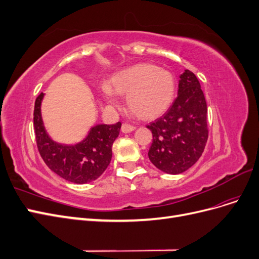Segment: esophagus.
<instances>
[{"mask_svg":"<svg viewBox=\"0 0 259 259\" xmlns=\"http://www.w3.org/2000/svg\"><path fill=\"white\" fill-rule=\"evenodd\" d=\"M136 127L134 126V125H131V124H128V123H123L122 124V127H121V131L123 132V133H131V132H133L134 131Z\"/></svg>","mask_w":259,"mask_h":259,"instance_id":"obj_1","label":"esophagus"}]
</instances>
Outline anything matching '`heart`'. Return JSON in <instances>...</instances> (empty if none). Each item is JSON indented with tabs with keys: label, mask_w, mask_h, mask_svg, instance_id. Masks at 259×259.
Returning a JSON list of instances; mask_svg holds the SVG:
<instances>
[{
	"label": "heart",
	"mask_w": 259,
	"mask_h": 259,
	"mask_svg": "<svg viewBox=\"0 0 259 259\" xmlns=\"http://www.w3.org/2000/svg\"><path fill=\"white\" fill-rule=\"evenodd\" d=\"M107 101L113 104L114 94L126 95L130 112L142 120H154L169 108L175 95V79L165 69L151 64L133 66L112 76L103 86Z\"/></svg>",
	"instance_id": "heart-1"
}]
</instances>
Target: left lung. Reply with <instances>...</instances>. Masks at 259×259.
Returning <instances> with one entry per match:
<instances>
[{"instance_id":"left-lung-1","label":"left lung","mask_w":259,"mask_h":259,"mask_svg":"<svg viewBox=\"0 0 259 259\" xmlns=\"http://www.w3.org/2000/svg\"><path fill=\"white\" fill-rule=\"evenodd\" d=\"M207 106L193 72L180 75L178 96L168 110L147 125L153 140L148 156L164 173L180 174L197 162L208 138Z\"/></svg>"}]
</instances>
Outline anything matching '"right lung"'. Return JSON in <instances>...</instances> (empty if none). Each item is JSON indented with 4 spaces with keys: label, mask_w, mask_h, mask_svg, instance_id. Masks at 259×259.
<instances>
[{
    "label": "right lung",
    "mask_w": 259,
    "mask_h": 259,
    "mask_svg": "<svg viewBox=\"0 0 259 259\" xmlns=\"http://www.w3.org/2000/svg\"><path fill=\"white\" fill-rule=\"evenodd\" d=\"M44 94L35 99L33 125L37 150L54 173L74 184H88L104 173L111 161L112 145L119 136L121 122L94 126L82 143L61 146L54 143L46 133L41 117V101Z\"/></svg>",
    "instance_id": "obj_1"
}]
</instances>
